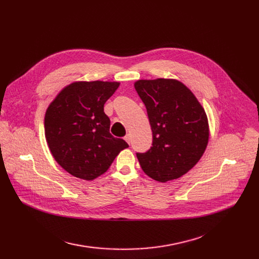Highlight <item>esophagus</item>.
Masks as SVG:
<instances>
[{
  "label": "esophagus",
  "instance_id": "esophagus-1",
  "mask_svg": "<svg viewBox=\"0 0 259 259\" xmlns=\"http://www.w3.org/2000/svg\"><path fill=\"white\" fill-rule=\"evenodd\" d=\"M125 141L130 145V143H131V135L130 134H127L126 137H125Z\"/></svg>",
  "mask_w": 259,
  "mask_h": 259
}]
</instances>
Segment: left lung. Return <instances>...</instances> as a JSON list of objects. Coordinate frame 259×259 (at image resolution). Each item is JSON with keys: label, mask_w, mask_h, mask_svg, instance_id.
<instances>
[{"label": "left lung", "mask_w": 259, "mask_h": 259, "mask_svg": "<svg viewBox=\"0 0 259 259\" xmlns=\"http://www.w3.org/2000/svg\"><path fill=\"white\" fill-rule=\"evenodd\" d=\"M146 106L152 129V147L137 153L143 171L166 183L191 170L206 150L207 115L194 94L175 79H141L134 84Z\"/></svg>", "instance_id": "1"}]
</instances>
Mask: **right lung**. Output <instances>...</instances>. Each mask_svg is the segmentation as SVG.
Masks as SVG:
<instances>
[{
	"mask_svg": "<svg viewBox=\"0 0 259 259\" xmlns=\"http://www.w3.org/2000/svg\"><path fill=\"white\" fill-rule=\"evenodd\" d=\"M117 81H77L64 88L48 107L45 137L58 164L78 179L92 181L105 173L129 145L110 134L105 103Z\"/></svg>",
	"mask_w": 259,
	"mask_h": 259,
	"instance_id": "1",
	"label": "right lung"
}]
</instances>
